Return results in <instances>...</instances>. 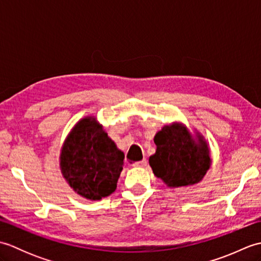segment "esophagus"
<instances>
[{"mask_svg":"<svg viewBox=\"0 0 261 261\" xmlns=\"http://www.w3.org/2000/svg\"><path fill=\"white\" fill-rule=\"evenodd\" d=\"M146 165H147V160L146 159H142V160H140V162H137L135 164H132V166H134V167H145Z\"/></svg>","mask_w":261,"mask_h":261,"instance_id":"esophagus-1","label":"esophagus"}]
</instances>
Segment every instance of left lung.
Returning <instances> with one entry per match:
<instances>
[{
	"label": "left lung",
	"instance_id": "1",
	"mask_svg": "<svg viewBox=\"0 0 261 261\" xmlns=\"http://www.w3.org/2000/svg\"><path fill=\"white\" fill-rule=\"evenodd\" d=\"M157 149L149 158L153 175L171 188L191 186L203 179L211 167L210 148L204 137L173 122L153 138Z\"/></svg>",
	"mask_w": 261,
	"mask_h": 261
}]
</instances>
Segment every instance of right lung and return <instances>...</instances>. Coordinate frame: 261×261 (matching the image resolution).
<instances>
[{"instance_id":"1","label":"right lung","mask_w":261,"mask_h":261,"mask_svg":"<svg viewBox=\"0 0 261 261\" xmlns=\"http://www.w3.org/2000/svg\"><path fill=\"white\" fill-rule=\"evenodd\" d=\"M123 159L124 153L91 115L81 119L66 137L59 166L75 193L90 201H99L115 191Z\"/></svg>"}]
</instances>
